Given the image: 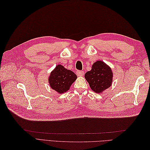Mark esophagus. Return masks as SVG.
<instances>
[{
    "label": "esophagus",
    "instance_id": "obj_1",
    "mask_svg": "<svg viewBox=\"0 0 150 150\" xmlns=\"http://www.w3.org/2000/svg\"><path fill=\"white\" fill-rule=\"evenodd\" d=\"M77 74H78V76H83L84 74V71H78L76 72Z\"/></svg>",
    "mask_w": 150,
    "mask_h": 150
}]
</instances>
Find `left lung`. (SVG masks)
I'll list each match as a JSON object with an SVG mask.
<instances>
[{
	"label": "left lung",
	"mask_w": 150,
	"mask_h": 150,
	"mask_svg": "<svg viewBox=\"0 0 150 150\" xmlns=\"http://www.w3.org/2000/svg\"><path fill=\"white\" fill-rule=\"evenodd\" d=\"M85 78L93 91L100 93L111 86L112 72L111 68L101 61L94 62L92 69L85 74Z\"/></svg>",
	"instance_id": "1"
}]
</instances>
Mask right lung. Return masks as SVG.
<instances>
[{
    "instance_id": "obj_1",
    "label": "right lung",
    "mask_w": 150,
    "mask_h": 150,
    "mask_svg": "<svg viewBox=\"0 0 150 150\" xmlns=\"http://www.w3.org/2000/svg\"><path fill=\"white\" fill-rule=\"evenodd\" d=\"M76 79L77 76L73 72L59 64L51 72L49 83L52 89L62 94L69 90Z\"/></svg>"
}]
</instances>
